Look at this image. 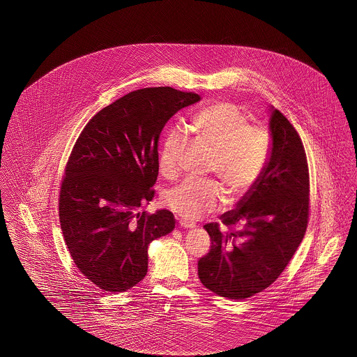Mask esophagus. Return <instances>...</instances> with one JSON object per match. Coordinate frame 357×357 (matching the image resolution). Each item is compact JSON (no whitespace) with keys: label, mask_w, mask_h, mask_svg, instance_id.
<instances>
[{"label":"esophagus","mask_w":357,"mask_h":357,"mask_svg":"<svg viewBox=\"0 0 357 357\" xmlns=\"http://www.w3.org/2000/svg\"><path fill=\"white\" fill-rule=\"evenodd\" d=\"M179 226H181V227H185V229H190V227H195V223H194V222L187 221V220H181V221H179Z\"/></svg>","instance_id":"obj_1"}]
</instances>
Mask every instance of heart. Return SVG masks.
<instances>
[{
  "label": "heart",
  "instance_id": "heart-1",
  "mask_svg": "<svg viewBox=\"0 0 357 357\" xmlns=\"http://www.w3.org/2000/svg\"><path fill=\"white\" fill-rule=\"evenodd\" d=\"M187 132L210 147L207 172L215 175L229 191L233 201L242 199L259 183L268 167L273 139L269 128L250 123L248 114L236 102H211L192 115ZM185 135L169 131L158 153L159 172L169 181L181 174V155ZM223 192L215 181H185L169 190L165 204L182 218L198 220L220 210Z\"/></svg>",
  "mask_w": 357,
  "mask_h": 357
}]
</instances>
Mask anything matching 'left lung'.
Wrapping results in <instances>:
<instances>
[{"label": "left lung", "instance_id": "1", "mask_svg": "<svg viewBox=\"0 0 357 357\" xmlns=\"http://www.w3.org/2000/svg\"><path fill=\"white\" fill-rule=\"evenodd\" d=\"M272 155L255 190L238 208L204 225L211 245L198 275L215 294L243 300L269 288L285 271L309 221V169L294 127L278 109L271 116Z\"/></svg>", "mask_w": 357, "mask_h": 357}]
</instances>
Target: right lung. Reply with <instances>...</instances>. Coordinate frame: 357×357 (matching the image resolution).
<instances>
[{"mask_svg":"<svg viewBox=\"0 0 357 357\" xmlns=\"http://www.w3.org/2000/svg\"><path fill=\"white\" fill-rule=\"evenodd\" d=\"M201 96L171 86L136 89L86 123L66 165L59 217L79 272L105 291H124L147 274L150 242L175 227L174 214L140 211L158 178L166 123Z\"/></svg>","mask_w":357,"mask_h":357,"instance_id":"obj_1","label":"right lung"}]
</instances>
